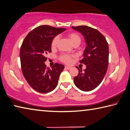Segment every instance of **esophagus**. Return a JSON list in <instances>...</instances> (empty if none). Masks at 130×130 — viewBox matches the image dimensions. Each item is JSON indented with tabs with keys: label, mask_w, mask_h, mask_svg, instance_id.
<instances>
[{
	"label": "esophagus",
	"mask_w": 130,
	"mask_h": 130,
	"mask_svg": "<svg viewBox=\"0 0 130 130\" xmlns=\"http://www.w3.org/2000/svg\"><path fill=\"white\" fill-rule=\"evenodd\" d=\"M71 67H70V66H65V68L66 69H67V70H70L71 69Z\"/></svg>",
	"instance_id": "1"
}]
</instances>
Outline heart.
Wrapping results in <instances>:
<instances>
[{
	"mask_svg": "<svg viewBox=\"0 0 130 130\" xmlns=\"http://www.w3.org/2000/svg\"><path fill=\"white\" fill-rule=\"evenodd\" d=\"M68 38H70L71 42H72L73 45H74L75 43H79V44L80 43L81 38L80 37L77 35V34L75 33H70L68 35ZM58 41H59L58 36H55V37H54V38L52 40V42H51V47L53 48H55L56 46H57ZM60 59L62 62H64L66 63H69L71 62V60L70 56L67 54H62L60 56Z\"/></svg>",
	"mask_w": 130,
	"mask_h": 130,
	"instance_id": "b5f03b06",
	"label": "heart"
}]
</instances>
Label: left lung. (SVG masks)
<instances>
[{
    "label": "left lung",
    "mask_w": 130,
    "mask_h": 130,
    "mask_svg": "<svg viewBox=\"0 0 130 130\" xmlns=\"http://www.w3.org/2000/svg\"><path fill=\"white\" fill-rule=\"evenodd\" d=\"M72 28L84 36L86 48L80 63L86 68L79 69V74L73 78L79 89L85 92L93 90L100 85L107 72L109 64V45L105 37L99 30L91 27L82 25Z\"/></svg>",
    "instance_id": "obj_1"
}]
</instances>
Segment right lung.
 I'll list each match as a JSON object with an SVG mask.
<instances>
[{"mask_svg": "<svg viewBox=\"0 0 130 130\" xmlns=\"http://www.w3.org/2000/svg\"><path fill=\"white\" fill-rule=\"evenodd\" d=\"M66 30L49 25H41L31 30L23 41L20 51L21 70L29 85L41 93L57 87L64 66L56 63L51 68L46 67L45 57L51 52L53 39Z\"/></svg>", "mask_w": 130, "mask_h": 130, "instance_id": "add662e5", "label": "right lung"}]
</instances>
